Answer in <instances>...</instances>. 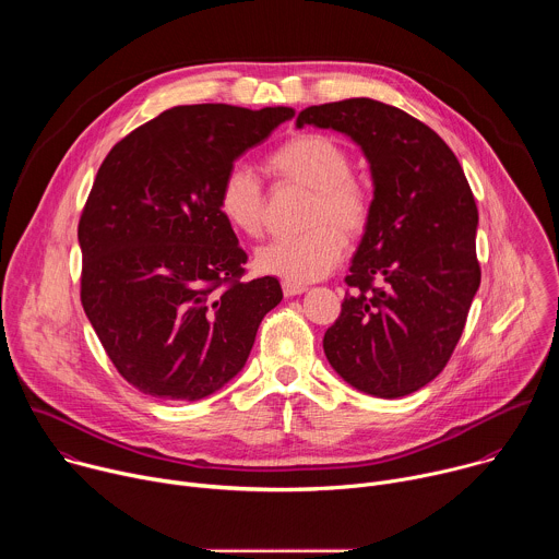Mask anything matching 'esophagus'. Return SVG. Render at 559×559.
<instances>
[{
    "label": "esophagus",
    "mask_w": 559,
    "mask_h": 559,
    "mask_svg": "<svg viewBox=\"0 0 559 559\" xmlns=\"http://www.w3.org/2000/svg\"><path fill=\"white\" fill-rule=\"evenodd\" d=\"M307 292V285H294V283H283V294L289 298V296H298Z\"/></svg>",
    "instance_id": "1"
}]
</instances>
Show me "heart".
I'll use <instances>...</instances> for the list:
<instances>
[{
  "label": "heart",
  "instance_id": "obj_1",
  "mask_svg": "<svg viewBox=\"0 0 559 559\" xmlns=\"http://www.w3.org/2000/svg\"><path fill=\"white\" fill-rule=\"evenodd\" d=\"M267 168L281 181L313 192L307 216V223L313 227L302 234L272 238L259 248L254 267L265 276L294 285L323 278L338 265L345 252L340 233L358 238L371 216V194L352 177V154L330 134L300 132L270 154ZM216 203L234 231L243 236L261 234L265 192L250 166L234 164L225 170Z\"/></svg>",
  "mask_w": 559,
  "mask_h": 559
}]
</instances>
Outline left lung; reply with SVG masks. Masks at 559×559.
<instances>
[{"instance_id":"left-lung-1","label":"left lung","mask_w":559,"mask_h":559,"mask_svg":"<svg viewBox=\"0 0 559 559\" xmlns=\"http://www.w3.org/2000/svg\"><path fill=\"white\" fill-rule=\"evenodd\" d=\"M296 126L349 136L373 181L325 356L362 393H414L449 362L480 287L477 207L462 166L429 126L367 97L309 106Z\"/></svg>"}]
</instances>
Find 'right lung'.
<instances>
[{"mask_svg":"<svg viewBox=\"0 0 559 559\" xmlns=\"http://www.w3.org/2000/svg\"><path fill=\"white\" fill-rule=\"evenodd\" d=\"M294 110L177 106L104 158L79 221L82 305L117 371L162 401L194 403L248 362L283 289L241 281L248 254L218 212L229 166Z\"/></svg>","mask_w":559,"mask_h":559,"instance_id":"right-lung-1","label":"right lung"}]
</instances>
